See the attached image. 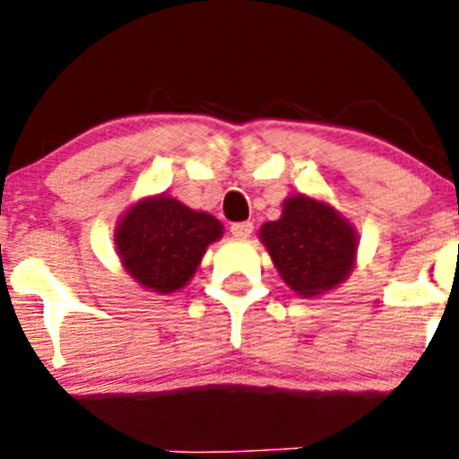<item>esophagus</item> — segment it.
I'll return each instance as SVG.
<instances>
[{"mask_svg": "<svg viewBox=\"0 0 459 459\" xmlns=\"http://www.w3.org/2000/svg\"><path fill=\"white\" fill-rule=\"evenodd\" d=\"M230 231L236 236V238H247V236L254 231V223H249V221H243V223H231Z\"/></svg>", "mask_w": 459, "mask_h": 459, "instance_id": "1", "label": "esophagus"}]
</instances>
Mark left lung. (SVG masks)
<instances>
[{"label":"left lung","mask_w":459,"mask_h":459,"mask_svg":"<svg viewBox=\"0 0 459 459\" xmlns=\"http://www.w3.org/2000/svg\"><path fill=\"white\" fill-rule=\"evenodd\" d=\"M261 240L290 290L316 297L337 288L355 267L357 231L328 203L294 194L279 221L261 228Z\"/></svg>","instance_id":"obj_1"}]
</instances>
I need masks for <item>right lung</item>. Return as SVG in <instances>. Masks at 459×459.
Wrapping results in <instances>:
<instances>
[{"mask_svg": "<svg viewBox=\"0 0 459 459\" xmlns=\"http://www.w3.org/2000/svg\"><path fill=\"white\" fill-rule=\"evenodd\" d=\"M221 236L219 219L162 194L129 207L113 240L125 270L143 288L171 294L189 283L203 254Z\"/></svg>", "mask_w": 459, "mask_h": 459, "instance_id": "right-lung-1", "label": "right lung"}]
</instances>
